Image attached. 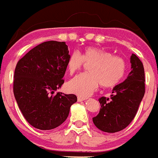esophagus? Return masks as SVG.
Segmentation results:
<instances>
[{
	"label": "esophagus",
	"mask_w": 158,
	"mask_h": 158,
	"mask_svg": "<svg viewBox=\"0 0 158 158\" xmlns=\"http://www.w3.org/2000/svg\"><path fill=\"white\" fill-rule=\"evenodd\" d=\"M86 99H87V98H84V97H81V96H78L77 97L78 102H83V101H85Z\"/></svg>",
	"instance_id": "obj_1"
}]
</instances>
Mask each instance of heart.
<instances>
[{
	"label": "heart",
	"mask_w": 158,
	"mask_h": 158,
	"mask_svg": "<svg viewBox=\"0 0 158 158\" xmlns=\"http://www.w3.org/2000/svg\"><path fill=\"white\" fill-rule=\"evenodd\" d=\"M89 65V73H81L66 84L67 89L79 96L86 97L98 89L100 84L110 88L118 85L123 78L126 70L125 59L103 48L89 46L85 48L83 53L75 50L67 60V69L73 74Z\"/></svg>",
	"instance_id": "heart-1"
}]
</instances>
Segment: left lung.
<instances>
[{"mask_svg": "<svg viewBox=\"0 0 158 158\" xmlns=\"http://www.w3.org/2000/svg\"><path fill=\"white\" fill-rule=\"evenodd\" d=\"M131 71L122 83L116 85L110 98H99L101 110L93 118L102 131L116 133L126 128L135 118L145 92L143 64L135 54L130 56Z\"/></svg>", "mask_w": 158, "mask_h": 158, "instance_id": "obj_1", "label": "left lung"}]
</instances>
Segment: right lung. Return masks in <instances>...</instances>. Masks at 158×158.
I'll use <instances>...</instances> for the list:
<instances>
[{"instance_id":"add662e5","label":"right lung","mask_w":158,"mask_h":158,"mask_svg":"<svg viewBox=\"0 0 158 158\" xmlns=\"http://www.w3.org/2000/svg\"><path fill=\"white\" fill-rule=\"evenodd\" d=\"M69 56L65 42L49 40L32 48L17 62L13 94L24 118L34 128L49 130L60 125L77 101L74 94H53L64 84Z\"/></svg>"}]
</instances>
